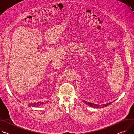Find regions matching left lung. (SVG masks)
<instances>
[{"mask_svg":"<svg viewBox=\"0 0 134 134\" xmlns=\"http://www.w3.org/2000/svg\"><path fill=\"white\" fill-rule=\"evenodd\" d=\"M84 102L88 104V105H90L91 107H92L93 108H103L104 107H107V105L111 104L113 103V102H109L108 103H107V104H101V105H98V104H94V103H91V102H87V101H84Z\"/></svg>","mask_w":134,"mask_h":134,"instance_id":"left-lung-1","label":"left lung"}]
</instances>
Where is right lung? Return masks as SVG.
I'll use <instances>...</instances> for the list:
<instances>
[{
    "instance_id": "right-lung-1",
    "label": "right lung",
    "mask_w": 134,
    "mask_h": 134,
    "mask_svg": "<svg viewBox=\"0 0 134 134\" xmlns=\"http://www.w3.org/2000/svg\"><path fill=\"white\" fill-rule=\"evenodd\" d=\"M45 103H47V102H39L37 103H29V105L30 107H37L40 106L41 105H43L45 104Z\"/></svg>"
}]
</instances>
